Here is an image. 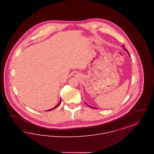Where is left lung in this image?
I'll list each match as a JSON object with an SVG mask.
<instances>
[{"mask_svg": "<svg viewBox=\"0 0 154 154\" xmlns=\"http://www.w3.org/2000/svg\"><path fill=\"white\" fill-rule=\"evenodd\" d=\"M124 47V45H123V47ZM125 50H126V51L127 52H128V54H129V56H130V54H129V52H128V51H127V50H125ZM86 104H87V103H86ZM88 106H89V105H88ZM89 106V107H91V108H93V109H95V107H92V106Z\"/></svg>", "mask_w": 154, "mask_h": 154, "instance_id": "left-lung-1", "label": "left lung"}]
</instances>
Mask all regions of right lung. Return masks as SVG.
<instances>
[{
  "label": "right lung",
  "mask_w": 154,
  "mask_h": 154,
  "mask_svg": "<svg viewBox=\"0 0 154 154\" xmlns=\"http://www.w3.org/2000/svg\"><path fill=\"white\" fill-rule=\"evenodd\" d=\"M60 102H61V99H60V101H59V102L58 104H57V106H55V107H54V108H53V109H50V110H47V111H51V110H54V109H55V108H56V107H58V106L59 105V104H60Z\"/></svg>",
  "instance_id": "right-lung-1"
}]
</instances>
